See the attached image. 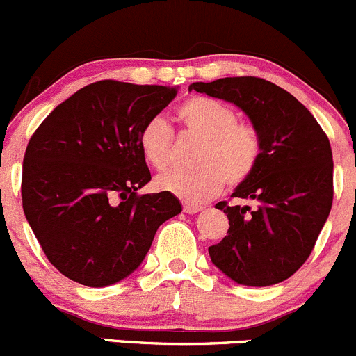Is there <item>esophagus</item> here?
Returning <instances> with one entry per match:
<instances>
[{"mask_svg": "<svg viewBox=\"0 0 356 356\" xmlns=\"http://www.w3.org/2000/svg\"><path fill=\"white\" fill-rule=\"evenodd\" d=\"M181 207H183V212H186V214H195V212L202 211V205L190 204V202H183Z\"/></svg>", "mask_w": 356, "mask_h": 356, "instance_id": "obj_1", "label": "esophagus"}]
</instances>
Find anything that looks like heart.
I'll return each mask as SVG.
<instances>
[{
    "mask_svg": "<svg viewBox=\"0 0 356 356\" xmlns=\"http://www.w3.org/2000/svg\"><path fill=\"white\" fill-rule=\"evenodd\" d=\"M177 120L190 137L200 138L193 151V170H177L156 179L163 192L185 202H205L226 185L247 183L262 157L257 128L238 120L233 106L207 96H192L177 108ZM138 147L145 163L164 171L175 159V134L163 118H151L138 131Z\"/></svg>",
    "mask_w": 356,
    "mask_h": 356,
    "instance_id": "1",
    "label": "heart"
}]
</instances>
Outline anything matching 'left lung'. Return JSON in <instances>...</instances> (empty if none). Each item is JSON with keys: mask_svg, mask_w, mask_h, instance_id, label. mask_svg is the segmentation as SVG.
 <instances>
[{"mask_svg": "<svg viewBox=\"0 0 356 356\" xmlns=\"http://www.w3.org/2000/svg\"><path fill=\"white\" fill-rule=\"evenodd\" d=\"M190 89L243 109L262 138V157L252 178L233 192L248 205L216 204L226 212L228 234L209 247L216 267L247 286H269L296 273L312 254L331 212L332 151L312 113L269 80L226 76Z\"/></svg>", "mask_w": 356, "mask_h": 356, "instance_id": "8db88e82", "label": "left lung"}]
</instances>
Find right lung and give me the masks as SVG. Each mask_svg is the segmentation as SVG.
<instances>
[{
	"label": "right lung",
	"instance_id": "right-lung-1",
	"mask_svg": "<svg viewBox=\"0 0 356 356\" xmlns=\"http://www.w3.org/2000/svg\"><path fill=\"white\" fill-rule=\"evenodd\" d=\"M177 96L163 86L101 80L53 109L31 137L22 168L25 218L47 260L90 288L134 273L157 228L181 212L151 181L138 131Z\"/></svg>",
	"mask_w": 356,
	"mask_h": 356
}]
</instances>
